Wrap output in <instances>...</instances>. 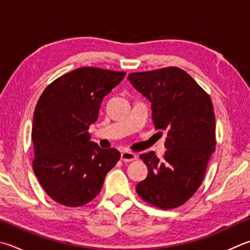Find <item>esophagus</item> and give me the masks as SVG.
I'll return each mask as SVG.
<instances>
[{"label":"esophagus","mask_w":250,"mask_h":250,"mask_svg":"<svg viewBox=\"0 0 250 250\" xmlns=\"http://www.w3.org/2000/svg\"><path fill=\"white\" fill-rule=\"evenodd\" d=\"M137 160V155H135L134 153H131V152H122L121 153V161L125 162V163H129V162H132Z\"/></svg>","instance_id":"esophagus-1"}]
</instances>
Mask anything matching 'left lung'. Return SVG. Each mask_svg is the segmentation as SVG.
Returning a JSON list of instances; mask_svg holds the SVG:
<instances>
[{"mask_svg": "<svg viewBox=\"0 0 250 250\" xmlns=\"http://www.w3.org/2000/svg\"><path fill=\"white\" fill-rule=\"evenodd\" d=\"M128 80L151 102L155 129L167 134L163 160L153 152L140 155L148 174L135 189L154 207L178 208L200 187L215 151L212 101L187 72L176 66L130 73Z\"/></svg>", "mask_w": 250, "mask_h": 250, "instance_id": "left-lung-1", "label": "left lung"}]
</instances>
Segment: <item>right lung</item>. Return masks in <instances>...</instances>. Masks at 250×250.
<instances>
[{
    "label": "right lung",
    "mask_w": 250,
    "mask_h": 250,
    "mask_svg": "<svg viewBox=\"0 0 250 250\" xmlns=\"http://www.w3.org/2000/svg\"><path fill=\"white\" fill-rule=\"evenodd\" d=\"M125 72L85 66L49 84L36 105L31 129L33 168L48 196L65 207H82L101 192L104 180L120 160L116 148L89 141L104 97Z\"/></svg>",
    "instance_id": "add662e5"
}]
</instances>
